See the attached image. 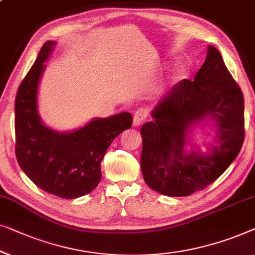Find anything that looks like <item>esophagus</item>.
I'll list each match as a JSON object with an SVG mask.
<instances>
[{
  "instance_id": "obj_1",
  "label": "esophagus",
  "mask_w": 255,
  "mask_h": 255,
  "mask_svg": "<svg viewBox=\"0 0 255 255\" xmlns=\"http://www.w3.org/2000/svg\"><path fill=\"white\" fill-rule=\"evenodd\" d=\"M146 117H148V112H146V110L138 109L137 111H135L134 119H132V126L134 127L141 126V125L146 120Z\"/></svg>"
}]
</instances>
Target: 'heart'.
<instances>
[{
    "mask_svg": "<svg viewBox=\"0 0 255 255\" xmlns=\"http://www.w3.org/2000/svg\"><path fill=\"white\" fill-rule=\"evenodd\" d=\"M184 75H185V69L182 67H179V68H177V69H174L173 71H172L171 76L168 78H170L171 83H174V82L180 81L181 78L184 77Z\"/></svg>",
    "mask_w": 255,
    "mask_h": 255,
    "instance_id": "obj_1",
    "label": "heart"
}]
</instances>
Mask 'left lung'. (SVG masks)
Segmentation results:
<instances>
[{"mask_svg": "<svg viewBox=\"0 0 255 255\" xmlns=\"http://www.w3.org/2000/svg\"><path fill=\"white\" fill-rule=\"evenodd\" d=\"M151 117L141 127V170L145 184L163 195L188 196L206 188L236 159L245 137L243 92L211 45L194 81L174 84ZM209 122L217 136L202 153L190 134Z\"/></svg>", "mask_w": 255, "mask_h": 255, "instance_id": "1", "label": "left lung"}]
</instances>
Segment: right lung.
<instances>
[{
  "instance_id": "right-lung-1",
  "label": "right lung",
  "mask_w": 255,
  "mask_h": 255,
  "mask_svg": "<svg viewBox=\"0 0 255 255\" xmlns=\"http://www.w3.org/2000/svg\"><path fill=\"white\" fill-rule=\"evenodd\" d=\"M54 45L55 41L45 42L17 91L16 157L24 173L42 191L61 199H76L98 186L106 150L131 127L132 117L121 112L95 118L71 131H57L44 125L38 111V89Z\"/></svg>"
}]
</instances>
